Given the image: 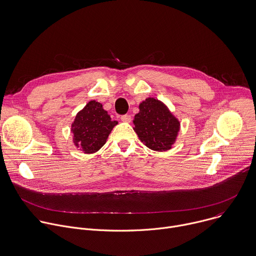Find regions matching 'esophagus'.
I'll return each instance as SVG.
<instances>
[{"instance_id": "1", "label": "esophagus", "mask_w": 256, "mask_h": 256, "mask_svg": "<svg viewBox=\"0 0 256 256\" xmlns=\"http://www.w3.org/2000/svg\"><path fill=\"white\" fill-rule=\"evenodd\" d=\"M120 120L124 122H130V114H124L120 116Z\"/></svg>"}]
</instances>
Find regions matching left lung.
<instances>
[{
	"instance_id": "obj_1",
	"label": "left lung",
	"mask_w": 256,
	"mask_h": 256,
	"mask_svg": "<svg viewBox=\"0 0 256 256\" xmlns=\"http://www.w3.org/2000/svg\"><path fill=\"white\" fill-rule=\"evenodd\" d=\"M134 124L140 140L148 148L158 152L172 148L180 126L178 120L160 102L150 98L140 104Z\"/></svg>"
}]
</instances>
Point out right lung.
<instances>
[{
    "label": "right lung",
    "mask_w": 256,
    "mask_h": 256,
    "mask_svg": "<svg viewBox=\"0 0 256 256\" xmlns=\"http://www.w3.org/2000/svg\"><path fill=\"white\" fill-rule=\"evenodd\" d=\"M116 124V120H112L100 102L92 100L78 112L72 124L74 144L84 152H96L106 144Z\"/></svg>",
    "instance_id": "1"
}]
</instances>
